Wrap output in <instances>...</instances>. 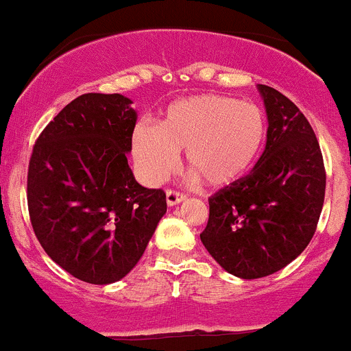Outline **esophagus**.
Returning <instances> with one entry per match:
<instances>
[{
    "label": "esophagus",
    "instance_id": "obj_1",
    "mask_svg": "<svg viewBox=\"0 0 351 351\" xmlns=\"http://www.w3.org/2000/svg\"><path fill=\"white\" fill-rule=\"evenodd\" d=\"M165 197H167V203L171 204V206H174V204H179L180 201L186 199V194L179 193V191L176 189H167L165 191Z\"/></svg>",
    "mask_w": 351,
    "mask_h": 351
}]
</instances>
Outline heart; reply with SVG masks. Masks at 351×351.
<instances>
[{"label": "heart", "instance_id": "obj_1", "mask_svg": "<svg viewBox=\"0 0 351 351\" xmlns=\"http://www.w3.org/2000/svg\"><path fill=\"white\" fill-rule=\"evenodd\" d=\"M268 138L261 107L227 95H196L177 100L160 126L140 123L133 154L141 176L164 180L186 150L187 167L211 186H227L244 177L259 160Z\"/></svg>", "mask_w": 351, "mask_h": 351}]
</instances>
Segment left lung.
<instances>
[{"instance_id": "1", "label": "left lung", "mask_w": 351, "mask_h": 351, "mask_svg": "<svg viewBox=\"0 0 351 351\" xmlns=\"http://www.w3.org/2000/svg\"><path fill=\"white\" fill-rule=\"evenodd\" d=\"M268 140L254 171L208 199L201 242L215 261L244 280L263 278L308 245L324 204L326 169L307 117L278 90L258 85Z\"/></svg>"}]
</instances>
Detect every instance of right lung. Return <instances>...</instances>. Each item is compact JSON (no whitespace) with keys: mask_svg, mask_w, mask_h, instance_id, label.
I'll use <instances>...</instances> for the list:
<instances>
[{"mask_svg":"<svg viewBox=\"0 0 351 351\" xmlns=\"http://www.w3.org/2000/svg\"><path fill=\"white\" fill-rule=\"evenodd\" d=\"M136 112L119 93H83L34 145L27 203L37 241L82 282L126 276L167 211L165 193L134 180L128 165Z\"/></svg>","mask_w":351,"mask_h":351,"instance_id":"right-lung-1","label":"right lung"}]
</instances>
